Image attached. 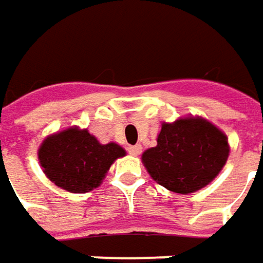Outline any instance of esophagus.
<instances>
[{"instance_id": "esophagus-1", "label": "esophagus", "mask_w": 263, "mask_h": 263, "mask_svg": "<svg viewBox=\"0 0 263 263\" xmlns=\"http://www.w3.org/2000/svg\"><path fill=\"white\" fill-rule=\"evenodd\" d=\"M128 154L133 155V157H137L142 154V146L140 145H135V146H128Z\"/></svg>"}]
</instances>
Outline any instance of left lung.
<instances>
[{"mask_svg":"<svg viewBox=\"0 0 263 263\" xmlns=\"http://www.w3.org/2000/svg\"><path fill=\"white\" fill-rule=\"evenodd\" d=\"M226 135L206 120L181 118L164 123L158 145L143 152L151 177L171 192L187 195L209 184L228 158Z\"/></svg>","mask_w":263,"mask_h":263,"instance_id":"8db88e82","label":"left lung"}]
</instances>
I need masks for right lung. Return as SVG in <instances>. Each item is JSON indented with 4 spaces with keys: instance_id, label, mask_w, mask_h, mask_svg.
Masks as SVG:
<instances>
[{
    "instance_id": "1",
    "label": "right lung",
    "mask_w": 263,
    "mask_h": 263,
    "mask_svg": "<svg viewBox=\"0 0 263 263\" xmlns=\"http://www.w3.org/2000/svg\"><path fill=\"white\" fill-rule=\"evenodd\" d=\"M37 155L52 183L73 193H86L99 186L111 164L126 152L116 143L101 145L87 130L67 128L44 140Z\"/></svg>"
}]
</instances>
